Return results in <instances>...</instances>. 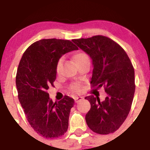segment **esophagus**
Here are the masks:
<instances>
[{
  "instance_id": "esophagus-1",
  "label": "esophagus",
  "mask_w": 150,
  "mask_h": 150,
  "mask_svg": "<svg viewBox=\"0 0 150 150\" xmlns=\"http://www.w3.org/2000/svg\"><path fill=\"white\" fill-rule=\"evenodd\" d=\"M83 98H84L82 97V96H75V97H74V99H75V101L76 102V103H78V102H79L80 100H81L82 99H83Z\"/></svg>"
}]
</instances>
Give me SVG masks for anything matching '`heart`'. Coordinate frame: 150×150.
<instances>
[{"label": "heart", "mask_w": 150, "mask_h": 150, "mask_svg": "<svg viewBox=\"0 0 150 150\" xmlns=\"http://www.w3.org/2000/svg\"><path fill=\"white\" fill-rule=\"evenodd\" d=\"M87 58H88V55L84 52H78L74 55V61H75V62H79V61L82 60V59H87ZM62 62L63 59H59V61L57 62V64L56 66V71L57 73L59 72V70H60L61 66H62ZM72 89L74 91H75V92H79L80 91V86L79 85L75 84L74 85V86H72Z\"/></svg>", "instance_id": "obj_1"}]
</instances>
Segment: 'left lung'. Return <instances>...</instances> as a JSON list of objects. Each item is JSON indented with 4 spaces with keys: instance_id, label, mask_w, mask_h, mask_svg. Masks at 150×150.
Returning <instances> with one entry per match:
<instances>
[{
    "instance_id": "left-lung-1",
    "label": "left lung",
    "mask_w": 150,
    "mask_h": 150,
    "mask_svg": "<svg viewBox=\"0 0 150 150\" xmlns=\"http://www.w3.org/2000/svg\"><path fill=\"white\" fill-rule=\"evenodd\" d=\"M72 42L92 59L91 84L96 89L103 87L107 93L103 101L93 96L85 98L91 103L86 123L96 133H113L127 119L133 101L135 83L132 62L122 47L106 37L98 35Z\"/></svg>"
}]
</instances>
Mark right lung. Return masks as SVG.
<instances>
[{
    "mask_svg": "<svg viewBox=\"0 0 150 150\" xmlns=\"http://www.w3.org/2000/svg\"><path fill=\"white\" fill-rule=\"evenodd\" d=\"M78 50L72 42L41 39L28 47L22 56L16 77L18 100L31 127L45 138H56L68 128L72 98L52 101L47 93L56 79V66L62 55Z\"/></svg>",
    "mask_w": 150,
    "mask_h": 150,
    "instance_id": "right-lung-1",
    "label": "right lung"
}]
</instances>
